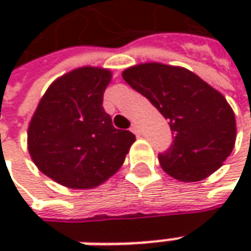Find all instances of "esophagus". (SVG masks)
<instances>
[{
	"instance_id": "esophagus-1",
	"label": "esophagus",
	"mask_w": 251,
	"mask_h": 251,
	"mask_svg": "<svg viewBox=\"0 0 251 251\" xmlns=\"http://www.w3.org/2000/svg\"><path fill=\"white\" fill-rule=\"evenodd\" d=\"M131 131L135 134V135H140L141 134V128L140 126L137 124V123H132V126H131Z\"/></svg>"
}]
</instances>
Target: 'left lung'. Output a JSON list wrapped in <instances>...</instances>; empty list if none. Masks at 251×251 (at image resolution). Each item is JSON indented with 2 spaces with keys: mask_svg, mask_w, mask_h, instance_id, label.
<instances>
[{
  "mask_svg": "<svg viewBox=\"0 0 251 251\" xmlns=\"http://www.w3.org/2000/svg\"><path fill=\"white\" fill-rule=\"evenodd\" d=\"M123 78L169 120L173 142L158 155L168 175L200 181L222 166L235 147L236 120L219 92L186 68L158 63L127 68Z\"/></svg>",
  "mask_w": 251,
  "mask_h": 251,
  "instance_id": "1",
  "label": "left lung"
}]
</instances>
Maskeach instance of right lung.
Masks as SVG:
<instances>
[{"label": "right lung", "instance_id": "obj_1", "mask_svg": "<svg viewBox=\"0 0 251 251\" xmlns=\"http://www.w3.org/2000/svg\"><path fill=\"white\" fill-rule=\"evenodd\" d=\"M110 71L83 67L54 81L27 130L29 153L46 176L70 188H92L113 176L135 141L103 109Z\"/></svg>", "mask_w": 251, "mask_h": 251}]
</instances>
